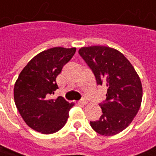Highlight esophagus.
<instances>
[{"mask_svg":"<svg viewBox=\"0 0 156 156\" xmlns=\"http://www.w3.org/2000/svg\"><path fill=\"white\" fill-rule=\"evenodd\" d=\"M78 104H80V105H87L88 104V101L85 99H82L78 102Z\"/></svg>","mask_w":156,"mask_h":156,"instance_id":"esophagus-1","label":"esophagus"}]
</instances>
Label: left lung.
Listing matches in <instances>:
<instances>
[{"label":"left lung","mask_w":156,"mask_h":156,"mask_svg":"<svg viewBox=\"0 0 156 156\" xmlns=\"http://www.w3.org/2000/svg\"><path fill=\"white\" fill-rule=\"evenodd\" d=\"M80 56L94 73L98 84L107 86L103 114L90 126L102 136H110L129 126L141 107L142 86L131 63L116 49L109 46L81 47Z\"/></svg>","instance_id":"obj_1"}]
</instances>
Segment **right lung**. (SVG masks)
<instances>
[{
    "label": "right lung",
    "mask_w": 156,
    "mask_h": 156,
    "mask_svg": "<svg viewBox=\"0 0 156 156\" xmlns=\"http://www.w3.org/2000/svg\"><path fill=\"white\" fill-rule=\"evenodd\" d=\"M76 48L52 47L34 57L14 83L15 105L25 122L41 134H53L65 126L73 103L62 97L51 99L58 84L56 78Z\"/></svg>",
    "instance_id": "add662e5"
}]
</instances>
